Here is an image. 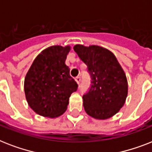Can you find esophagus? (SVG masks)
I'll return each mask as SVG.
<instances>
[{
  "instance_id": "1",
  "label": "esophagus",
  "mask_w": 152,
  "mask_h": 152,
  "mask_svg": "<svg viewBox=\"0 0 152 152\" xmlns=\"http://www.w3.org/2000/svg\"><path fill=\"white\" fill-rule=\"evenodd\" d=\"M75 81H76V82H77L78 85H79L80 82H81V77H80L79 76H77V77H75Z\"/></svg>"
}]
</instances>
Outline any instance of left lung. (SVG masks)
Returning <instances> with one entry per match:
<instances>
[{"label":"left lung","instance_id":"obj_1","mask_svg":"<svg viewBox=\"0 0 152 152\" xmlns=\"http://www.w3.org/2000/svg\"><path fill=\"white\" fill-rule=\"evenodd\" d=\"M74 50L87 65L92 85L83 95V106L89 116L107 119L119 111L128 94L126 74L115 56L98 45H76Z\"/></svg>","mask_w":152,"mask_h":152}]
</instances>
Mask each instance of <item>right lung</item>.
<instances>
[{
	"label": "right lung",
	"mask_w": 152,
	"mask_h": 152,
	"mask_svg": "<svg viewBox=\"0 0 152 152\" xmlns=\"http://www.w3.org/2000/svg\"><path fill=\"white\" fill-rule=\"evenodd\" d=\"M70 46L54 45L43 50L33 62L24 80L30 108L38 115L56 118L63 115L77 84L65 64Z\"/></svg>",
	"instance_id": "1"
}]
</instances>
